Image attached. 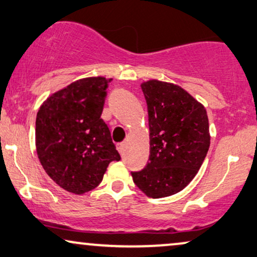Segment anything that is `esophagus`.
I'll return each instance as SVG.
<instances>
[{
    "mask_svg": "<svg viewBox=\"0 0 257 257\" xmlns=\"http://www.w3.org/2000/svg\"><path fill=\"white\" fill-rule=\"evenodd\" d=\"M116 148H117L118 153H120L121 155H123V153H124V143H123V142H122V143H117V144H116Z\"/></svg>",
    "mask_w": 257,
    "mask_h": 257,
    "instance_id": "34e87169",
    "label": "esophagus"
}]
</instances>
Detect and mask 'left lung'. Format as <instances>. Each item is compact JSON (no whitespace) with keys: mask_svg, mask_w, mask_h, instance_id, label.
Listing matches in <instances>:
<instances>
[{"mask_svg":"<svg viewBox=\"0 0 257 257\" xmlns=\"http://www.w3.org/2000/svg\"><path fill=\"white\" fill-rule=\"evenodd\" d=\"M141 87L149 115L150 156L146 168L132 176L142 192L156 199L178 193L199 171L211 140L208 117L179 86L149 80Z\"/></svg>","mask_w":257,"mask_h":257,"instance_id":"obj_1","label":"left lung"}]
</instances>
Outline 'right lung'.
Instances as JSON below:
<instances>
[{"label": "right lung", "instance_id": "add662e5", "mask_svg": "<svg viewBox=\"0 0 257 257\" xmlns=\"http://www.w3.org/2000/svg\"><path fill=\"white\" fill-rule=\"evenodd\" d=\"M111 79L86 78L52 94L36 118V148L45 172L74 194L99 185L110 162L120 161L101 118Z\"/></svg>", "mask_w": 257, "mask_h": 257}]
</instances>
